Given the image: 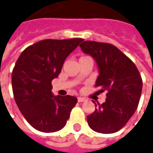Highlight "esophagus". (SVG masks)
Listing matches in <instances>:
<instances>
[{
    "label": "esophagus",
    "mask_w": 153,
    "mask_h": 153,
    "mask_svg": "<svg viewBox=\"0 0 153 153\" xmlns=\"http://www.w3.org/2000/svg\"><path fill=\"white\" fill-rule=\"evenodd\" d=\"M85 100H86L85 98H83V97H78V101H79V102H84Z\"/></svg>",
    "instance_id": "esophagus-1"
}]
</instances>
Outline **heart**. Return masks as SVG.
<instances>
[{"instance_id": "1", "label": "heart", "mask_w": 153, "mask_h": 153, "mask_svg": "<svg viewBox=\"0 0 153 153\" xmlns=\"http://www.w3.org/2000/svg\"><path fill=\"white\" fill-rule=\"evenodd\" d=\"M83 58H86V57H83Z\"/></svg>"}]
</instances>
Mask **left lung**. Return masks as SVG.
Returning <instances> with one entry per match:
<instances>
[{
	"label": "left lung",
	"instance_id": "left-lung-1",
	"mask_svg": "<svg viewBox=\"0 0 153 153\" xmlns=\"http://www.w3.org/2000/svg\"><path fill=\"white\" fill-rule=\"evenodd\" d=\"M79 47L96 62L99 76L95 86L107 91L105 101L94 102L95 111L87 116L93 131L103 134L118 131L127 123L137 108L142 80L137 68L116 47L105 42L85 41Z\"/></svg>",
	"mask_w": 153,
	"mask_h": 153
}]
</instances>
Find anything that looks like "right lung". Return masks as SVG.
<instances>
[{
    "instance_id": "obj_1",
    "label": "right lung",
    "mask_w": 153,
    "mask_h": 153,
    "mask_svg": "<svg viewBox=\"0 0 153 153\" xmlns=\"http://www.w3.org/2000/svg\"><path fill=\"white\" fill-rule=\"evenodd\" d=\"M82 38L46 39L29 46L17 59L11 74L15 101L29 124L39 131L63 129L77 103L71 95H54L52 80L58 78L66 58Z\"/></svg>"
}]
</instances>
